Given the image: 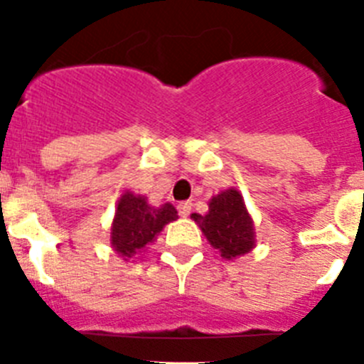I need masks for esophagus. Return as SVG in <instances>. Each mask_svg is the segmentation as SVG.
Returning a JSON list of instances; mask_svg holds the SVG:
<instances>
[{"label":"esophagus","instance_id":"esophagus-1","mask_svg":"<svg viewBox=\"0 0 364 364\" xmlns=\"http://www.w3.org/2000/svg\"><path fill=\"white\" fill-rule=\"evenodd\" d=\"M189 213H191V202H180L178 204L180 217H188Z\"/></svg>","mask_w":364,"mask_h":364}]
</instances>
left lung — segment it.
<instances>
[{
	"instance_id": "8db88e82",
	"label": "left lung",
	"mask_w": 364,
	"mask_h": 364,
	"mask_svg": "<svg viewBox=\"0 0 364 364\" xmlns=\"http://www.w3.org/2000/svg\"><path fill=\"white\" fill-rule=\"evenodd\" d=\"M191 218L224 259L244 255L255 246L252 217L237 189H228L213 197L208 213H193Z\"/></svg>"
}]
</instances>
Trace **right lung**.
<instances>
[{"mask_svg":"<svg viewBox=\"0 0 364 364\" xmlns=\"http://www.w3.org/2000/svg\"><path fill=\"white\" fill-rule=\"evenodd\" d=\"M176 218L178 215L171 204L151 208L146 198L127 191L118 202L117 215L112 220V247L124 259H129L138 250L146 247V244L153 242L156 233L162 231L167 222Z\"/></svg>","mask_w":364,"mask_h":364,"instance_id":"right-lung-1","label":"right lung"}]
</instances>
